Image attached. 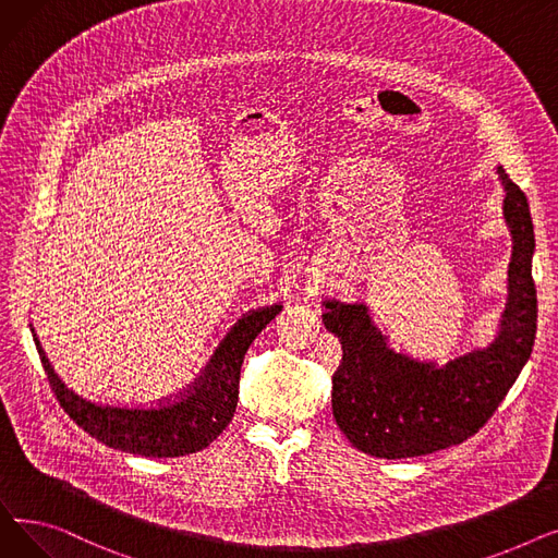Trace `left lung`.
Listing matches in <instances>:
<instances>
[{
    "mask_svg": "<svg viewBox=\"0 0 558 558\" xmlns=\"http://www.w3.org/2000/svg\"><path fill=\"white\" fill-rule=\"evenodd\" d=\"M497 175L507 192L513 257L509 299L493 343L446 366L418 362L396 353L364 303L324 301V324L343 350L332 375V414L348 441L371 457L409 459L463 444L495 414L532 355L538 324L534 223L524 192L502 167Z\"/></svg>",
    "mask_w": 558,
    "mask_h": 558,
    "instance_id": "1",
    "label": "left lung"
}]
</instances>
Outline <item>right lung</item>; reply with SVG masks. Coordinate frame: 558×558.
I'll list each match as a JSON object with an SVG mask.
<instances>
[{
  "mask_svg": "<svg viewBox=\"0 0 558 558\" xmlns=\"http://www.w3.org/2000/svg\"><path fill=\"white\" fill-rule=\"evenodd\" d=\"M282 305L253 310L232 326L198 383L181 398L151 404H106L72 391L49 364L34 335L40 362L56 400L70 418L108 448L142 457H183L208 448L228 427L238 409L240 368L253 339Z\"/></svg>",
  "mask_w": 558,
  "mask_h": 558,
  "instance_id": "add662e5",
  "label": "right lung"
}]
</instances>
